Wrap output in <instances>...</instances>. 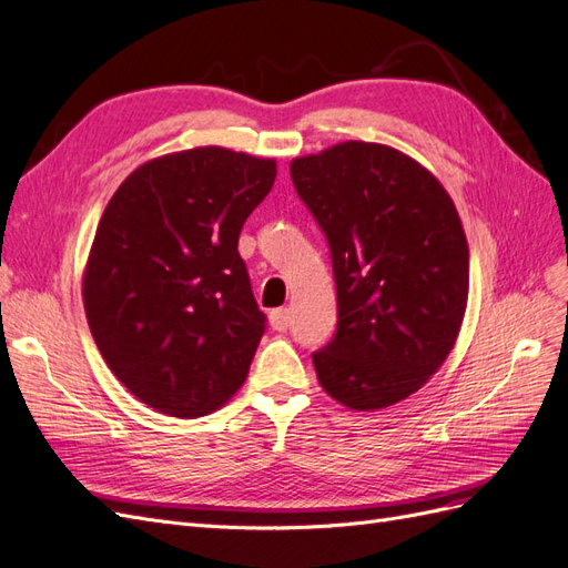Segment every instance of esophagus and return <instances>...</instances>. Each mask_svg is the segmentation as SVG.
<instances>
[{
	"instance_id": "34e87169",
	"label": "esophagus",
	"mask_w": 568,
	"mask_h": 568,
	"mask_svg": "<svg viewBox=\"0 0 568 568\" xmlns=\"http://www.w3.org/2000/svg\"><path fill=\"white\" fill-rule=\"evenodd\" d=\"M270 324H272V329L286 332L291 326V313L286 311V307H277V311L270 313Z\"/></svg>"
}]
</instances>
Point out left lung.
Here are the masks:
<instances>
[{"label": "left lung", "mask_w": 568, "mask_h": 568, "mask_svg": "<svg viewBox=\"0 0 568 568\" xmlns=\"http://www.w3.org/2000/svg\"><path fill=\"white\" fill-rule=\"evenodd\" d=\"M332 251L338 326L313 363L336 403L374 412L417 393L450 355L469 246L450 194L407 153L341 142L291 161Z\"/></svg>", "instance_id": "obj_1"}]
</instances>
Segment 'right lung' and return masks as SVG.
<instances>
[{
	"label": "right lung",
	"mask_w": 568,
	"mask_h": 568,
	"mask_svg": "<svg viewBox=\"0 0 568 568\" xmlns=\"http://www.w3.org/2000/svg\"><path fill=\"white\" fill-rule=\"evenodd\" d=\"M274 178L244 151H175L130 173L99 220L84 315L115 379L163 415H211L246 382L265 315L236 246Z\"/></svg>",
	"instance_id": "1"
}]
</instances>
